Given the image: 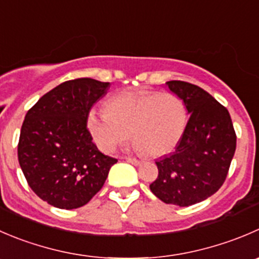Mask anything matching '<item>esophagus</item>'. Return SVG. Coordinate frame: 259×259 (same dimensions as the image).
<instances>
[{"label": "esophagus", "mask_w": 259, "mask_h": 259, "mask_svg": "<svg viewBox=\"0 0 259 259\" xmlns=\"http://www.w3.org/2000/svg\"><path fill=\"white\" fill-rule=\"evenodd\" d=\"M126 160L129 163H132V164H134V165L142 164V162H140L139 159H137V158H126Z\"/></svg>", "instance_id": "1"}]
</instances>
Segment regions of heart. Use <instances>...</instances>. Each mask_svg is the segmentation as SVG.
Listing matches in <instances>:
<instances>
[{"instance_id": "heart-1", "label": "heart", "mask_w": 259, "mask_h": 259, "mask_svg": "<svg viewBox=\"0 0 259 259\" xmlns=\"http://www.w3.org/2000/svg\"><path fill=\"white\" fill-rule=\"evenodd\" d=\"M106 108L92 107L86 121L95 144L105 153L115 152L132 137L139 152L162 157L176 149L187 126L185 102L170 92H124L111 97Z\"/></svg>"}]
</instances>
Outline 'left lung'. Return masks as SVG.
<instances>
[{"label": "left lung", "instance_id": "obj_1", "mask_svg": "<svg viewBox=\"0 0 259 259\" xmlns=\"http://www.w3.org/2000/svg\"><path fill=\"white\" fill-rule=\"evenodd\" d=\"M165 86L183 100L190 119L175 152L155 162L158 177L149 187L165 204L190 206L222 187L237 137L228 110L201 87L182 81Z\"/></svg>", "mask_w": 259, "mask_h": 259}]
</instances>
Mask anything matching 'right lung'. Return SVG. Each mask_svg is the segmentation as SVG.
Instances as JSON below:
<instances>
[{"label": "right lung", "mask_w": 259, "mask_h": 259, "mask_svg": "<svg viewBox=\"0 0 259 259\" xmlns=\"http://www.w3.org/2000/svg\"><path fill=\"white\" fill-rule=\"evenodd\" d=\"M109 82L78 78L60 83L27 111L17 155L31 190L58 209L86 205L117 159L97 149L87 114L107 94Z\"/></svg>", "instance_id": "add662e5"}]
</instances>
